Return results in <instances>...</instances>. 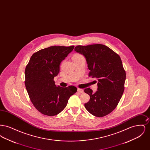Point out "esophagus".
I'll return each mask as SVG.
<instances>
[{
	"instance_id": "34e87169",
	"label": "esophagus",
	"mask_w": 150,
	"mask_h": 150,
	"mask_svg": "<svg viewBox=\"0 0 150 150\" xmlns=\"http://www.w3.org/2000/svg\"><path fill=\"white\" fill-rule=\"evenodd\" d=\"M78 92H79V93H84V90H83V89H80V88H78Z\"/></svg>"
}]
</instances>
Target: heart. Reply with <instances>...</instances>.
I'll return each mask as SVG.
<instances>
[{"instance_id":"b5f03b06","label":"heart","mask_w":150,"mask_h":150,"mask_svg":"<svg viewBox=\"0 0 150 150\" xmlns=\"http://www.w3.org/2000/svg\"><path fill=\"white\" fill-rule=\"evenodd\" d=\"M80 56H81V55L79 54H75L72 57H80Z\"/></svg>"}]
</instances>
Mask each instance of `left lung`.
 Segmentation results:
<instances>
[{
    "label": "left lung",
    "mask_w": 150,
    "mask_h": 150,
    "mask_svg": "<svg viewBox=\"0 0 150 150\" xmlns=\"http://www.w3.org/2000/svg\"><path fill=\"white\" fill-rule=\"evenodd\" d=\"M75 51L86 58L89 76L97 79V91L89 88L84 92L90 96L84 104L87 111L97 117L111 113L118 105L124 91L126 73L121 58L112 50L103 44L78 45Z\"/></svg>",
    "instance_id": "1"
}]
</instances>
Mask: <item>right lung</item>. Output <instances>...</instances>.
I'll return each mask as SVG.
<instances>
[{
    "label": "right lung",
    "instance_id": "1",
    "mask_svg": "<svg viewBox=\"0 0 150 150\" xmlns=\"http://www.w3.org/2000/svg\"><path fill=\"white\" fill-rule=\"evenodd\" d=\"M74 48L52 46L39 50L32 55L26 67L27 92L34 107L43 114L54 116L60 113L70 96L77 91L74 86H56L53 80L59 72L61 62Z\"/></svg>",
    "mask_w": 150,
    "mask_h": 150
}]
</instances>
